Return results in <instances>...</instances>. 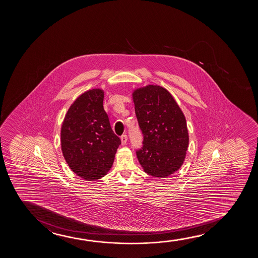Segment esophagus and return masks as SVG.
Instances as JSON below:
<instances>
[{"label": "esophagus", "mask_w": 258, "mask_h": 258, "mask_svg": "<svg viewBox=\"0 0 258 258\" xmlns=\"http://www.w3.org/2000/svg\"><path fill=\"white\" fill-rule=\"evenodd\" d=\"M120 140H121V145H126V143L127 141V135H122L120 137Z\"/></svg>", "instance_id": "obj_1"}]
</instances>
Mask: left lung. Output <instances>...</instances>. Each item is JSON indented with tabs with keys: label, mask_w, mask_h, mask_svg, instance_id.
<instances>
[{
	"label": "left lung",
	"mask_w": 258,
	"mask_h": 258,
	"mask_svg": "<svg viewBox=\"0 0 258 258\" xmlns=\"http://www.w3.org/2000/svg\"><path fill=\"white\" fill-rule=\"evenodd\" d=\"M135 112L143 134V146L136 151L149 175L166 177L180 168L188 146L187 123L172 95L158 85L133 93Z\"/></svg>",
	"instance_id": "left-lung-1"
}]
</instances>
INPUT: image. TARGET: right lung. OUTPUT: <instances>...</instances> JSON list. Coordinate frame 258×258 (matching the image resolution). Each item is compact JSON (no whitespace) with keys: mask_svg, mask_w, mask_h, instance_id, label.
<instances>
[{"mask_svg":"<svg viewBox=\"0 0 258 258\" xmlns=\"http://www.w3.org/2000/svg\"><path fill=\"white\" fill-rule=\"evenodd\" d=\"M104 92L93 89L79 96L68 110L60 131L61 151L71 170L87 180L104 176L120 145L103 107Z\"/></svg>","mask_w":258,"mask_h":258,"instance_id":"1","label":"right lung"}]
</instances>
